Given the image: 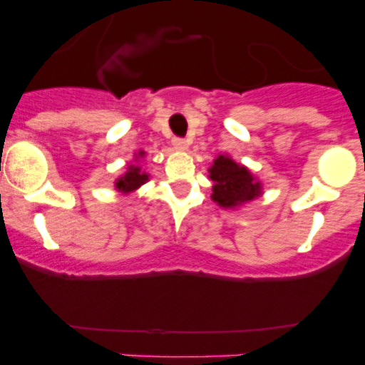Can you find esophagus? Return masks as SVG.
<instances>
[{"label":"esophagus","mask_w":365,"mask_h":365,"mask_svg":"<svg viewBox=\"0 0 365 365\" xmlns=\"http://www.w3.org/2000/svg\"><path fill=\"white\" fill-rule=\"evenodd\" d=\"M172 144H173V148H175V150H179V151L188 150V140H185V138H173Z\"/></svg>","instance_id":"1"}]
</instances>
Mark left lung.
<instances>
[{
	"label": "left lung",
	"mask_w": 365,
	"mask_h": 365,
	"mask_svg": "<svg viewBox=\"0 0 365 365\" xmlns=\"http://www.w3.org/2000/svg\"><path fill=\"white\" fill-rule=\"evenodd\" d=\"M208 179L212 180V201L217 206L235 210L247 202L263 195V182L247 166L235 163L230 155L221 153L208 168Z\"/></svg>",
	"instance_id": "left-lung-1"
}]
</instances>
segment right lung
I'll use <instances>...</instances> for the list:
<instances>
[{"mask_svg": "<svg viewBox=\"0 0 365 365\" xmlns=\"http://www.w3.org/2000/svg\"><path fill=\"white\" fill-rule=\"evenodd\" d=\"M144 155H146L144 151L135 153L133 163L128 164L125 172L115 179V190H118V192L124 193V195H131V193L137 192L140 186L146 185L148 180H150V173L143 172V168L138 166L140 159H144Z\"/></svg>", "mask_w": 365, "mask_h": 365, "instance_id": "add662e5", "label": "right lung"}]
</instances>
